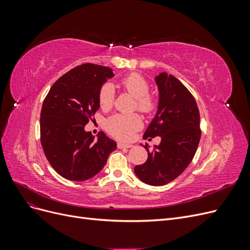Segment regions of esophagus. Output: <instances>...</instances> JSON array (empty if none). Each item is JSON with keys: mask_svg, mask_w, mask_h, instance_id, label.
Here are the masks:
<instances>
[{"mask_svg": "<svg viewBox=\"0 0 250 250\" xmlns=\"http://www.w3.org/2000/svg\"><path fill=\"white\" fill-rule=\"evenodd\" d=\"M133 147L132 145H130V144H125V143H118V148L122 149V148H131Z\"/></svg>", "mask_w": 250, "mask_h": 250, "instance_id": "obj_1", "label": "esophagus"}]
</instances>
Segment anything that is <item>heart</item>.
Returning a JSON list of instances; mask_svg holds the SVG:
<instances>
[{
    "label": "heart",
    "mask_w": 250,
    "mask_h": 250,
    "mask_svg": "<svg viewBox=\"0 0 250 250\" xmlns=\"http://www.w3.org/2000/svg\"><path fill=\"white\" fill-rule=\"evenodd\" d=\"M122 85L128 93L135 98L134 108H138L145 115L152 113L157 106L155 98L149 94L150 85L148 81L138 73H131L121 80ZM115 86L110 82H106L100 87L98 94L100 106L103 109H108L115 102ZM143 122L140 116L132 115H115L106 121V129L109 133L117 138L128 140L132 137L135 130L140 129Z\"/></svg>",
    "instance_id": "obj_1"
}]
</instances>
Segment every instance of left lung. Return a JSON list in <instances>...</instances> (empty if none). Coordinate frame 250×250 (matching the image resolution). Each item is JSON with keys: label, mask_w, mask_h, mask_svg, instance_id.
<instances>
[{"label": "left lung", "mask_w": 250, "mask_h": 250, "mask_svg": "<svg viewBox=\"0 0 250 250\" xmlns=\"http://www.w3.org/2000/svg\"><path fill=\"white\" fill-rule=\"evenodd\" d=\"M160 92L157 112L144 139L160 137V145L148 151L146 163L135 166L134 173L147 185L164 186L183 173L196 153L201 137L200 115L195 98L173 75L155 77Z\"/></svg>", "instance_id": "8db88e82"}]
</instances>
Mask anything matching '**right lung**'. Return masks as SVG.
Instances as JSON below:
<instances>
[{"label":"right lung","mask_w":250,"mask_h":250,"mask_svg":"<svg viewBox=\"0 0 250 250\" xmlns=\"http://www.w3.org/2000/svg\"><path fill=\"white\" fill-rule=\"evenodd\" d=\"M115 76L110 67L84 63L62 75L50 88L41 111V142L60 176L84 181L99 173L117 143L104 132L97 140L84 126L100 104L99 89Z\"/></svg>","instance_id":"add662e5"}]
</instances>
